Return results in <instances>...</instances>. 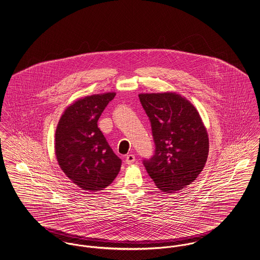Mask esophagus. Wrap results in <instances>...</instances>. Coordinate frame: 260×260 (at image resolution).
I'll return each instance as SVG.
<instances>
[{
    "mask_svg": "<svg viewBox=\"0 0 260 260\" xmlns=\"http://www.w3.org/2000/svg\"><path fill=\"white\" fill-rule=\"evenodd\" d=\"M135 161V155H132V154L126 155V156H125V164H126V165H133Z\"/></svg>",
    "mask_w": 260,
    "mask_h": 260,
    "instance_id": "esophagus-1",
    "label": "esophagus"
}]
</instances>
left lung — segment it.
Returning a JSON list of instances; mask_svg holds the SVG:
<instances>
[{
	"label": "left lung",
	"instance_id": "left-lung-1",
	"mask_svg": "<svg viewBox=\"0 0 260 260\" xmlns=\"http://www.w3.org/2000/svg\"><path fill=\"white\" fill-rule=\"evenodd\" d=\"M138 95L156 144L155 155L143 161L146 170L161 191L181 190L197 180L207 161L206 126L193 104L179 93Z\"/></svg>",
	"mask_w": 260,
	"mask_h": 260
}]
</instances>
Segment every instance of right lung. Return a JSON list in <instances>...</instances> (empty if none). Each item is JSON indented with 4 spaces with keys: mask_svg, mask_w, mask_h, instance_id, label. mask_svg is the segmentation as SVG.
I'll list each match as a JSON object with an SVG mask.
<instances>
[{
    "mask_svg": "<svg viewBox=\"0 0 260 260\" xmlns=\"http://www.w3.org/2000/svg\"><path fill=\"white\" fill-rule=\"evenodd\" d=\"M116 93L75 101L63 111L55 133V154L62 172L89 191L103 190L118 175L122 160L108 145L98 120Z\"/></svg>",
    "mask_w": 260,
    "mask_h": 260,
    "instance_id": "obj_1",
    "label": "right lung"
}]
</instances>
